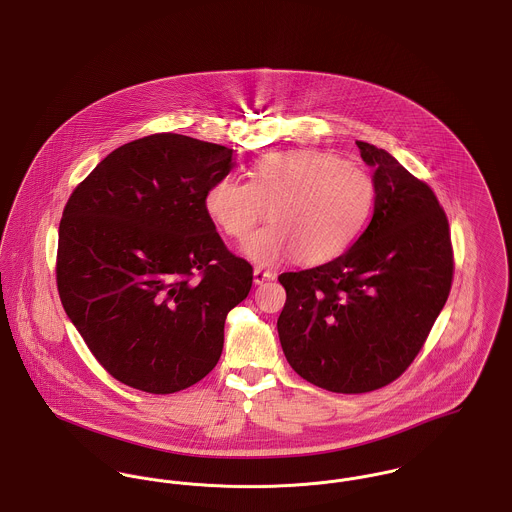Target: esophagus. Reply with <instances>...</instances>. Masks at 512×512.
<instances>
[{
	"label": "esophagus",
	"mask_w": 512,
	"mask_h": 512,
	"mask_svg": "<svg viewBox=\"0 0 512 512\" xmlns=\"http://www.w3.org/2000/svg\"><path fill=\"white\" fill-rule=\"evenodd\" d=\"M273 278H275V273L265 271L263 267H255V271H253V282H255V284H263V282L273 280Z\"/></svg>",
	"instance_id": "34e87169"
}]
</instances>
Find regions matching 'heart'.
<instances>
[{
    "label": "heart",
    "instance_id": "heart-1",
    "mask_svg": "<svg viewBox=\"0 0 512 512\" xmlns=\"http://www.w3.org/2000/svg\"><path fill=\"white\" fill-rule=\"evenodd\" d=\"M376 200L374 177L360 165L319 150L276 152L257 159L249 183L214 181L204 198L208 216L226 236L247 241L267 218L273 226L245 251L253 261L300 265L339 257L364 228Z\"/></svg>",
    "mask_w": 512,
    "mask_h": 512
}]
</instances>
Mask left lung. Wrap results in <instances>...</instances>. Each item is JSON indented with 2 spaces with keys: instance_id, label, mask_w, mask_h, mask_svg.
Returning <instances> with one entry per match:
<instances>
[{
  "instance_id": "obj_1",
  "label": "left lung",
  "mask_w": 512,
  "mask_h": 512,
  "mask_svg": "<svg viewBox=\"0 0 512 512\" xmlns=\"http://www.w3.org/2000/svg\"><path fill=\"white\" fill-rule=\"evenodd\" d=\"M356 146L374 167L368 228L337 259L278 276L284 356L304 380L335 394L399 378L423 349L454 276L448 218L433 189L386 150Z\"/></svg>"
}]
</instances>
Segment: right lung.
I'll return each instance as SVG.
<instances>
[{"label": "right lung", "mask_w": 512, "mask_h": 512, "mask_svg": "<svg viewBox=\"0 0 512 512\" xmlns=\"http://www.w3.org/2000/svg\"><path fill=\"white\" fill-rule=\"evenodd\" d=\"M234 150L161 132L103 159L68 198L56 255L62 306L118 382L175 394L220 360L226 315L251 290L206 212Z\"/></svg>", "instance_id": "1"}]
</instances>
